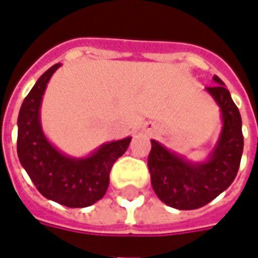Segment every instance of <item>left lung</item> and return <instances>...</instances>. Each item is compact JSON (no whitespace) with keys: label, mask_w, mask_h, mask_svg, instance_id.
I'll return each instance as SVG.
<instances>
[{"label":"left lung","mask_w":258,"mask_h":258,"mask_svg":"<svg viewBox=\"0 0 258 258\" xmlns=\"http://www.w3.org/2000/svg\"><path fill=\"white\" fill-rule=\"evenodd\" d=\"M216 85L206 88L221 112L219 139L204 161H191L183 154L151 140L148 169L151 185L163 204L178 210L202 208L228 188L239 169L243 152L242 118L229 90L217 75Z\"/></svg>","instance_id":"8db88e82"}]
</instances>
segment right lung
Wrapping results in <instances>:
<instances>
[{"label":"right lung","mask_w":258,"mask_h":258,"mask_svg":"<svg viewBox=\"0 0 258 258\" xmlns=\"http://www.w3.org/2000/svg\"><path fill=\"white\" fill-rule=\"evenodd\" d=\"M52 66L26 96L18 116V157L34 185L46 199L67 208H86L104 197L110 170L132 137L101 144L85 157H71L49 142L41 123V104L48 82L59 69Z\"/></svg>","instance_id":"right-lung-1"}]
</instances>
